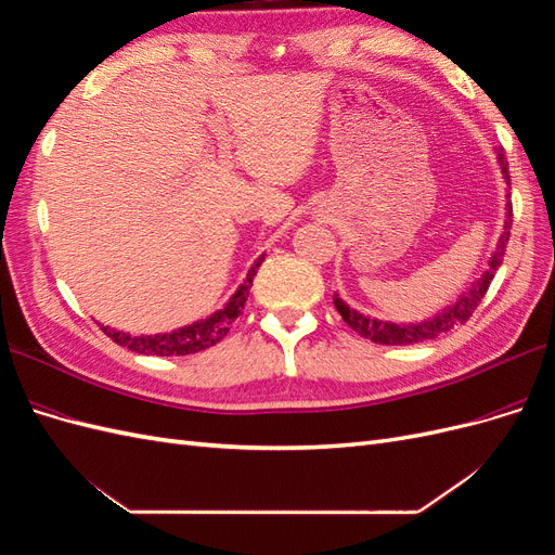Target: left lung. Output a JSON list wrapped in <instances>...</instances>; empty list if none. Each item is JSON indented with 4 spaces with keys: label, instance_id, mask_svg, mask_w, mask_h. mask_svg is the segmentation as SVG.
Returning a JSON list of instances; mask_svg holds the SVG:
<instances>
[{
    "label": "left lung",
    "instance_id": "left-lung-1",
    "mask_svg": "<svg viewBox=\"0 0 555 555\" xmlns=\"http://www.w3.org/2000/svg\"><path fill=\"white\" fill-rule=\"evenodd\" d=\"M498 162H500L502 176H505V180L509 182V164H507L505 155L498 153ZM509 229H512V201H507L505 231H502V236L498 241V247H495L493 257L489 261V268H486L483 275L456 300V304L444 308L440 314H435L433 319H426V322H418V324L379 322V319H371V317H365L357 310H351L343 298H338V294L333 296L335 310L340 312V317L345 319L347 326L354 328L359 335H363V338L379 343V345H416V343H426V340L438 338V335L465 324L467 319L473 317V312L477 310V306L481 304V298H483L486 292H489V284L493 282L498 268L502 263V257H505V251H507Z\"/></svg>",
    "mask_w": 555,
    "mask_h": 555
}]
</instances>
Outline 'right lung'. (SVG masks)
Instances as JSON below:
<instances>
[{
	"instance_id": "obj_1",
	"label": "right lung",
	"mask_w": 555,
	"mask_h": 555,
	"mask_svg": "<svg viewBox=\"0 0 555 555\" xmlns=\"http://www.w3.org/2000/svg\"><path fill=\"white\" fill-rule=\"evenodd\" d=\"M263 259L266 257L261 255L255 263H251V268L247 271V278L238 287V292L229 298V304L222 310H217L208 319H201V322H194L190 326H182L171 333H157V335H129L125 331H115L111 326H102V331L113 343L137 351V354L184 357V354H196V351H204V349L220 343L229 333V326L238 319L241 310L245 308L251 280H255Z\"/></svg>"
}]
</instances>
